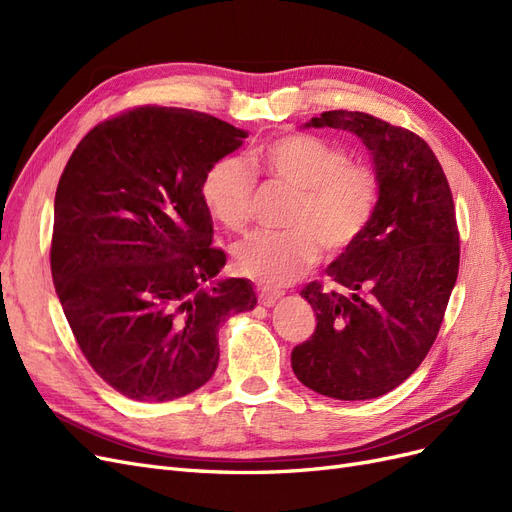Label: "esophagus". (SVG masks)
Returning <instances> with one entry per match:
<instances>
[{
    "instance_id": "obj_1",
    "label": "esophagus",
    "mask_w": 512,
    "mask_h": 512,
    "mask_svg": "<svg viewBox=\"0 0 512 512\" xmlns=\"http://www.w3.org/2000/svg\"><path fill=\"white\" fill-rule=\"evenodd\" d=\"M280 299H282V294H280V292H271V290H267V288L258 290V301H260L262 305L271 307V305H275V303L280 301Z\"/></svg>"
}]
</instances>
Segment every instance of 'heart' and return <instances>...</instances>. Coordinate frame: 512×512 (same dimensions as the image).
Segmentation results:
<instances>
[{
    "label": "heart",
    "mask_w": 512,
    "mask_h": 512,
    "mask_svg": "<svg viewBox=\"0 0 512 512\" xmlns=\"http://www.w3.org/2000/svg\"><path fill=\"white\" fill-rule=\"evenodd\" d=\"M265 173L297 192L288 232H254L232 250L239 273L260 286L284 288L320 258V243L342 252L367 230L378 207L374 170L348 162V153L312 134H284L256 151ZM256 179L241 158L213 162L200 181L211 218L228 230L250 222Z\"/></svg>",
    "instance_id": "heart-1"
}]
</instances>
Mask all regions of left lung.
Wrapping results in <instances>:
<instances>
[{"label": "left lung", "instance_id": "8db88e82", "mask_svg": "<svg viewBox=\"0 0 512 512\" xmlns=\"http://www.w3.org/2000/svg\"><path fill=\"white\" fill-rule=\"evenodd\" d=\"M305 128L361 138L378 179L367 230L324 269L342 292L307 284L314 335L292 350L307 389L344 401L374 399L408 380L436 342L459 273L453 194L429 145L367 113L329 111Z\"/></svg>", "mask_w": 512, "mask_h": 512}]
</instances>
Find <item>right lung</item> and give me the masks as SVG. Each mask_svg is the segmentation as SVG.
<instances>
[{
	"instance_id": "obj_1",
	"label": "right lung",
	"mask_w": 512,
	"mask_h": 512,
	"mask_svg": "<svg viewBox=\"0 0 512 512\" xmlns=\"http://www.w3.org/2000/svg\"><path fill=\"white\" fill-rule=\"evenodd\" d=\"M247 132L205 113L141 106L74 149L55 192L53 284L85 359L115 391L170 401L218 367V331L256 307L200 198L207 168Z\"/></svg>"
}]
</instances>
